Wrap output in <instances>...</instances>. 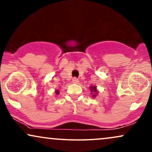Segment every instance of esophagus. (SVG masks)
<instances>
[{"mask_svg":"<svg viewBox=\"0 0 152 152\" xmlns=\"http://www.w3.org/2000/svg\"><path fill=\"white\" fill-rule=\"evenodd\" d=\"M72 82H73V83H75V84H77V83H78V79L77 78H74L72 79Z\"/></svg>","mask_w":152,"mask_h":152,"instance_id":"esophagus-1","label":"esophagus"}]
</instances>
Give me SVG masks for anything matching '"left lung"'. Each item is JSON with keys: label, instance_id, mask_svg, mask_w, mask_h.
Returning <instances> with one entry per match:
<instances>
[{"label": "left lung", "instance_id": "left-lung-1", "mask_svg": "<svg viewBox=\"0 0 152 152\" xmlns=\"http://www.w3.org/2000/svg\"><path fill=\"white\" fill-rule=\"evenodd\" d=\"M89 89L91 91L90 96H91V97H93V98H96L99 94V91L97 89V87L96 86H89Z\"/></svg>", "mask_w": 152, "mask_h": 152}]
</instances>
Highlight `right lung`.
Listing matches in <instances>:
<instances>
[{"label":"right lung","mask_w":152,"mask_h":152,"mask_svg":"<svg viewBox=\"0 0 152 152\" xmlns=\"http://www.w3.org/2000/svg\"><path fill=\"white\" fill-rule=\"evenodd\" d=\"M55 93H56V94H57V95H58V94H60V93H59V91L58 90H56L55 91Z\"/></svg>","instance_id":"obj_1"}]
</instances>
